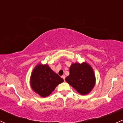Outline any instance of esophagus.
Here are the masks:
<instances>
[{"label": "esophagus", "mask_w": 123, "mask_h": 123, "mask_svg": "<svg viewBox=\"0 0 123 123\" xmlns=\"http://www.w3.org/2000/svg\"><path fill=\"white\" fill-rule=\"evenodd\" d=\"M61 77L62 78V79H64V81H65V75H62V77Z\"/></svg>", "instance_id": "esophagus-1"}]
</instances>
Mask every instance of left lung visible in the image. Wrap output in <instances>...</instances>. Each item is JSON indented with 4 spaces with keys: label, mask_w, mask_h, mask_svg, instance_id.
Returning <instances> with one entry per match:
<instances>
[{
    "label": "left lung",
    "mask_w": 123,
    "mask_h": 123,
    "mask_svg": "<svg viewBox=\"0 0 123 123\" xmlns=\"http://www.w3.org/2000/svg\"><path fill=\"white\" fill-rule=\"evenodd\" d=\"M65 80L81 95L90 93L96 83L93 69L86 62L73 63L69 67V75Z\"/></svg>",
    "instance_id": "1"
}]
</instances>
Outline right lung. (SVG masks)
<instances>
[{
    "label": "right lung",
    "instance_id": "obj_1",
    "mask_svg": "<svg viewBox=\"0 0 123 123\" xmlns=\"http://www.w3.org/2000/svg\"><path fill=\"white\" fill-rule=\"evenodd\" d=\"M64 81L48 64H38L32 71L30 77L31 89L42 97L45 98L52 93L56 87Z\"/></svg>",
    "mask_w": 123,
    "mask_h": 123
}]
</instances>
